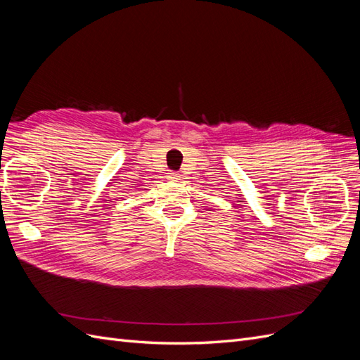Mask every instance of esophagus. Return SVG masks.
I'll return each instance as SVG.
<instances>
[{
	"label": "esophagus",
	"mask_w": 360,
	"mask_h": 360,
	"mask_svg": "<svg viewBox=\"0 0 360 360\" xmlns=\"http://www.w3.org/2000/svg\"><path fill=\"white\" fill-rule=\"evenodd\" d=\"M169 179H171V180H179V179H180V174L171 171V172H169Z\"/></svg>",
	"instance_id": "34e87169"
}]
</instances>
